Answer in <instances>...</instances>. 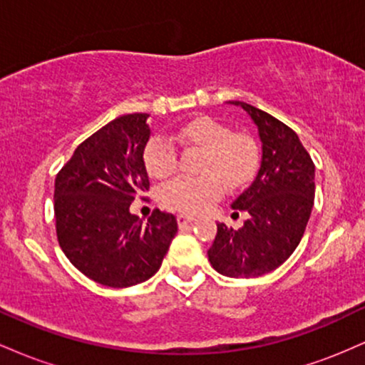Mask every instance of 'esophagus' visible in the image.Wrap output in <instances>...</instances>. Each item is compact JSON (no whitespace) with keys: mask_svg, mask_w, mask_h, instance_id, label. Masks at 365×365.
I'll return each mask as SVG.
<instances>
[{"mask_svg":"<svg viewBox=\"0 0 365 365\" xmlns=\"http://www.w3.org/2000/svg\"><path fill=\"white\" fill-rule=\"evenodd\" d=\"M177 221H178V226H185L188 223H192V221H195L194 216H188V215H178L177 216Z\"/></svg>","mask_w":365,"mask_h":365,"instance_id":"1","label":"esophagus"}]
</instances>
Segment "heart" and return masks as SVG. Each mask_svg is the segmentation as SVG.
Listing matches in <instances>:
<instances>
[{
	"instance_id": "b5f03b06",
	"label": "heart",
	"mask_w": 365,
	"mask_h": 365,
	"mask_svg": "<svg viewBox=\"0 0 365 365\" xmlns=\"http://www.w3.org/2000/svg\"><path fill=\"white\" fill-rule=\"evenodd\" d=\"M177 139L185 145L204 149L200 177H178L159 190V200L166 209L197 215L223 195L225 185L235 190L255 177L261 161L257 142L249 133L233 132L212 116L200 115L178 128ZM177 149L163 135H153L142 150L145 171L163 180L177 170Z\"/></svg>"
}]
</instances>
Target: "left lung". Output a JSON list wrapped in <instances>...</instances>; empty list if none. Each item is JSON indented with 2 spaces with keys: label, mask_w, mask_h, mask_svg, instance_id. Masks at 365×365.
<instances>
[{
  "label": "left lung",
  "mask_w": 365,
  "mask_h": 365,
  "mask_svg": "<svg viewBox=\"0 0 365 365\" xmlns=\"http://www.w3.org/2000/svg\"><path fill=\"white\" fill-rule=\"evenodd\" d=\"M230 103L244 108L257 125L262 159L257 177L232 204L249 212V220L238 230L217 225L207 255L217 273L255 278L282 266L302 240L314 206V163L283 121L247 103Z\"/></svg>",
  "instance_id": "obj_1"
}]
</instances>
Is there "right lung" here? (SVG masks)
<instances>
[{
	"mask_svg": "<svg viewBox=\"0 0 365 365\" xmlns=\"http://www.w3.org/2000/svg\"><path fill=\"white\" fill-rule=\"evenodd\" d=\"M148 113L123 115L92 133L54 180L58 244L92 282L127 288L149 279L161 266L177 220L159 209L148 223L130 204L149 190L142 161L150 128Z\"/></svg>",
	"mask_w": 365,
	"mask_h": 365,
	"instance_id": "obj_1",
	"label": "right lung"
}]
</instances>
